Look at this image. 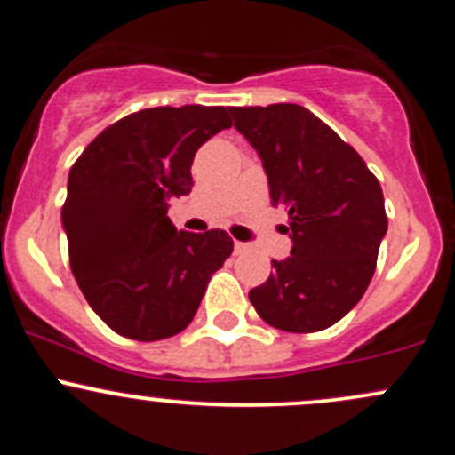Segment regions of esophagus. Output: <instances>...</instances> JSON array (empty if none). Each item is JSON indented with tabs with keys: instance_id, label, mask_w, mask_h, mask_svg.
<instances>
[{
	"instance_id": "34e87169",
	"label": "esophagus",
	"mask_w": 455,
	"mask_h": 455,
	"mask_svg": "<svg viewBox=\"0 0 455 455\" xmlns=\"http://www.w3.org/2000/svg\"><path fill=\"white\" fill-rule=\"evenodd\" d=\"M248 246L243 242H235V255H242V252H246Z\"/></svg>"
}]
</instances>
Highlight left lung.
<instances>
[{"instance_id": "1", "label": "left lung", "mask_w": 455, "mask_h": 455, "mask_svg": "<svg viewBox=\"0 0 455 455\" xmlns=\"http://www.w3.org/2000/svg\"><path fill=\"white\" fill-rule=\"evenodd\" d=\"M259 155L272 204L290 215V257L272 259L251 290L267 324L312 333L336 324L364 296L388 231L379 180L364 159L300 104L228 107Z\"/></svg>"}]
</instances>
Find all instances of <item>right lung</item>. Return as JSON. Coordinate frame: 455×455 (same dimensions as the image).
Masks as SVG:
<instances>
[{
    "label": "right lung",
    "mask_w": 455,
    "mask_h": 455,
    "mask_svg": "<svg viewBox=\"0 0 455 455\" xmlns=\"http://www.w3.org/2000/svg\"><path fill=\"white\" fill-rule=\"evenodd\" d=\"M222 128H231L224 107L146 108L100 132L69 170L60 220L71 272L119 336L183 331L231 257L227 231H179L167 218L170 198L194 188V155Z\"/></svg>",
    "instance_id": "add662e5"
}]
</instances>
